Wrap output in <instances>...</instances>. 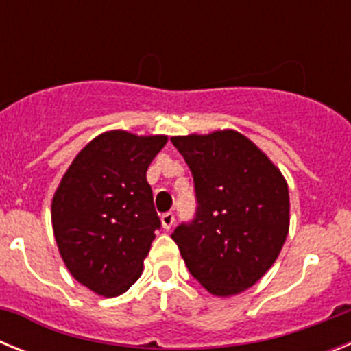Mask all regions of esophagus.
Listing matches in <instances>:
<instances>
[{
	"mask_svg": "<svg viewBox=\"0 0 351 351\" xmlns=\"http://www.w3.org/2000/svg\"><path fill=\"white\" fill-rule=\"evenodd\" d=\"M173 221H176V218H173L172 213H167L161 216V226H163L165 230H170V228H172Z\"/></svg>",
	"mask_w": 351,
	"mask_h": 351,
	"instance_id": "1",
	"label": "esophagus"
}]
</instances>
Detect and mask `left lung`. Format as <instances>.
Wrapping results in <instances>:
<instances>
[{
    "instance_id": "1",
    "label": "left lung",
    "mask_w": 351,
    "mask_h": 351,
    "mask_svg": "<svg viewBox=\"0 0 351 351\" xmlns=\"http://www.w3.org/2000/svg\"><path fill=\"white\" fill-rule=\"evenodd\" d=\"M193 173L197 218L172 239L195 280L216 297L243 293L280 256L290 228L281 170L235 130L170 138Z\"/></svg>"
}]
</instances>
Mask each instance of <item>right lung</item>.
<instances>
[{
	"mask_svg": "<svg viewBox=\"0 0 351 351\" xmlns=\"http://www.w3.org/2000/svg\"><path fill=\"white\" fill-rule=\"evenodd\" d=\"M167 135L108 130L79 151L51 204L52 230L70 274L101 297L141 278L160 218L145 172Z\"/></svg>",
	"mask_w": 351,
	"mask_h": 351,
	"instance_id": "add662e5",
	"label": "right lung"
}]
</instances>
